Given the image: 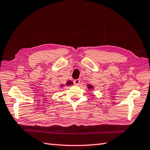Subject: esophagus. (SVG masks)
<instances>
[{"label": "esophagus", "instance_id": "1", "mask_svg": "<svg viewBox=\"0 0 150 150\" xmlns=\"http://www.w3.org/2000/svg\"><path fill=\"white\" fill-rule=\"evenodd\" d=\"M74 83L75 85L78 86V85H79V83H80V80H79V79H75V80L74 81Z\"/></svg>", "mask_w": 150, "mask_h": 150}]
</instances>
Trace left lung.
<instances>
[{"mask_svg": "<svg viewBox=\"0 0 150 150\" xmlns=\"http://www.w3.org/2000/svg\"><path fill=\"white\" fill-rule=\"evenodd\" d=\"M87 88H88L89 90H91V89H94V86H93L92 85H90V84H88V85H87Z\"/></svg>", "mask_w": 150, "mask_h": 150, "instance_id": "1", "label": "left lung"}]
</instances>
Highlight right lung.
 <instances>
[{"label": "right lung", "instance_id": "add662e5", "mask_svg": "<svg viewBox=\"0 0 150 150\" xmlns=\"http://www.w3.org/2000/svg\"><path fill=\"white\" fill-rule=\"evenodd\" d=\"M65 85H66L67 86H70V85H73V82H72V81H71V80L67 81V82L66 83ZM64 86V85H61V87H63V86Z\"/></svg>", "mask_w": 150, "mask_h": 150}]
</instances>
